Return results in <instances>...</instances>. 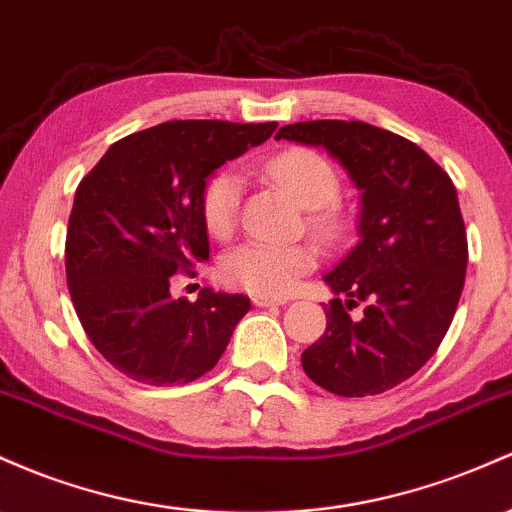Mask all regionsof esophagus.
Returning <instances> with one entry per match:
<instances>
[{
	"label": "esophagus",
	"instance_id": "34e87169",
	"mask_svg": "<svg viewBox=\"0 0 512 512\" xmlns=\"http://www.w3.org/2000/svg\"><path fill=\"white\" fill-rule=\"evenodd\" d=\"M252 303L260 308H269V306H284L286 299H279V296H252Z\"/></svg>",
	"mask_w": 512,
	"mask_h": 512
}]
</instances>
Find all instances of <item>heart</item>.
<instances>
[{"instance_id":"obj_1","label":"heart","mask_w":512,"mask_h":512,"mask_svg":"<svg viewBox=\"0 0 512 512\" xmlns=\"http://www.w3.org/2000/svg\"><path fill=\"white\" fill-rule=\"evenodd\" d=\"M267 177L294 196L308 213V228L325 243H338L347 230V218L333 204L340 196V174L311 148H289L262 165ZM245 182L235 170H218L201 192V216L213 238H230L240 216ZM318 255L303 243H262L247 240L221 260V279L255 296H286L303 274L316 267Z\"/></svg>"}]
</instances>
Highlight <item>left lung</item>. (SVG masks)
<instances>
[{"label": "left lung", "instance_id": "1", "mask_svg": "<svg viewBox=\"0 0 512 512\" xmlns=\"http://www.w3.org/2000/svg\"><path fill=\"white\" fill-rule=\"evenodd\" d=\"M277 138L325 148L362 189V238L325 274L338 299L303 372L335 396L389 391L435 355L462 296L469 245L452 179L411 140L364 121L291 123Z\"/></svg>", "mask_w": 512, "mask_h": 512}]
</instances>
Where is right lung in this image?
Here are the masks:
<instances>
[{
  "label": "right lung",
  "mask_w": 512,
  "mask_h": 512,
  "mask_svg": "<svg viewBox=\"0 0 512 512\" xmlns=\"http://www.w3.org/2000/svg\"><path fill=\"white\" fill-rule=\"evenodd\" d=\"M277 123L167 121L116 140L77 187L65 240L72 306L99 355L148 386L189 384L216 367L240 294L172 299L174 274L209 260L201 192L213 170Z\"/></svg>",
  "instance_id": "1"
}]
</instances>
